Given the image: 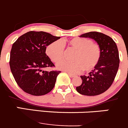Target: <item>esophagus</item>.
<instances>
[{
	"label": "esophagus",
	"instance_id": "esophagus-1",
	"mask_svg": "<svg viewBox=\"0 0 128 128\" xmlns=\"http://www.w3.org/2000/svg\"><path fill=\"white\" fill-rule=\"evenodd\" d=\"M68 75H69L70 77H71V78H74V77H75V75H74V74H71V73L68 72Z\"/></svg>",
	"mask_w": 128,
	"mask_h": 128
}]
</instances>
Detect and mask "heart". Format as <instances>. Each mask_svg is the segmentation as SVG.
Here are the masks:
<instances>
[{
	"instance_id": "obj_1",
	"label": "heart",
	"mask_w": 128,
	"mask_h": 128,
	"mask_svg": "<svg viewBox=\"0 0 128 128\" xmlns=\"http://www.w3.org/2000/svg\"><path fill=\"white\" fill-rule=\"evenodd\" d=\"M69 48L76 50L73 55L74 61L62 60L57 64V68L67 72L76 74L82 69L89 72L95 68L101 58V50L99 44L90 39L75 38L65 42ZM46 54L50 60L58 62L63 58L64 47L60 40H56L46 48Z\"/></svg>"
}]
</instances>
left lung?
Returning a JSON list of instances; mask_svg holds the SVG:
<instances>
[{"mask_svg": "<svg viewBox=\"0 0 128 128\" xmlns=\"http://www.w3.org/2000/svg\"><path fill=\"white\" fill-rule=\"evenodd\" d=\"M80 37L94 39L101 48V54L98 64L89 76H80L82 82L76 90L82 95H99L110 88L118 72L120 65L118 47L112 38L101 32H89Z\"/></svg>", "mask_w": 128, "mask_h": 128, "instance_id": "1", "label": "left lung"}]
</instances>
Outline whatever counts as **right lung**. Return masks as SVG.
<instances>
[{
    "mask_svg": "<svg viewBox=\"0 0 128 128\" xmlns=\"http://www.w3.org/2000/svg\"><path fill=\"white\" fill-rule=\"evenodd\" d=\"M43 31H29L13 44L10 55V68L18 86L33 96H42L51 91L60 71L42 69L54 67L46 54V47L60 39Z\"/></svg>",
    "mask_w": 128,
    "mask_h": 128,
    "instance_id": "right-lung-1",
    "label": "right lung"
}]
</instances>
